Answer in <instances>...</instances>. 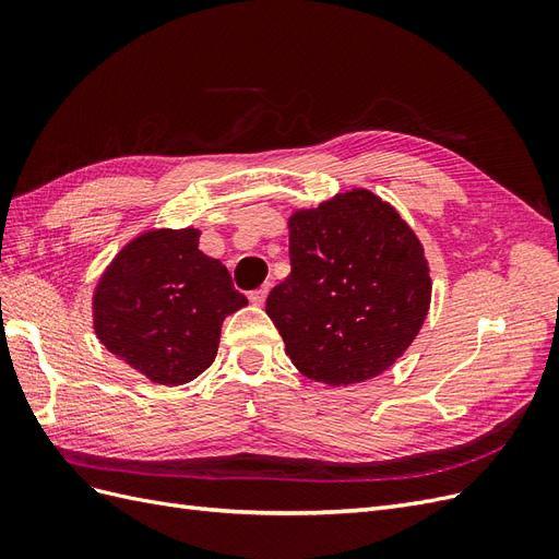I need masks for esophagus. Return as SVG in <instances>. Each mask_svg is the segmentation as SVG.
Listing matches in <instances>:
<instances>
[{"label": "esophagus", "mask_w": 559, "mask_h": 559, "mask_svg": "<svg viewBox=\"0 0 559 559\" xmlns=\"http://www.w3.org/2000/svg\"><path fill=\"white\" fill-rule=\"evenodd\" d=\"M267 292H270V286L265 284V286H261V289H257V292H251V294H249V300L253 302V306H263V302H265V298H267Z\"/></svg>", "instance_id": "1"}]
</instances>
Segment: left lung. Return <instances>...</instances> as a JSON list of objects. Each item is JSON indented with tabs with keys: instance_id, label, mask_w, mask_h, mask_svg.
Masks as SVG:
<instances>
[{
	"instance_id": "1",
	"label": "left lung",
	"mask_w": 559,
	"mask_h": 559,
	"mask_svg": "<svg viewBox=\"0 0 559 559\" xmlns=\"http://www.w3.org/2000/svg\"><path fill=\"white\" fill-rule=\"evenodd\" d=\"M292 273L265 312L302 376L329 386L376 378L411 347L431 302L425 249L401 214L352 189L289 218Z\"/></svg>"
}]
</instances>
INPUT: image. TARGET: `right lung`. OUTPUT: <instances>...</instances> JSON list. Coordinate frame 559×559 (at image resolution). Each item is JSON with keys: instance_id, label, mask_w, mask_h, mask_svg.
Segmentation results:
<instances>
[{"instance_id": "1", "label": "right lung", "mask_w": 559, "mask_h": 559, "mask_svg": "<svg viewBox=\"0 0 559 559\" xmlns=\"http://www.w3.org/2000/svg\"><path fill=\"white\" fill-rule=\"evenodd\" d=\"M198 228L146 230L116 253L93 294L95 333L151 382L207 370L224 319L247 306L228 267L198 249Z\"/></svg>"}]
</instances>
